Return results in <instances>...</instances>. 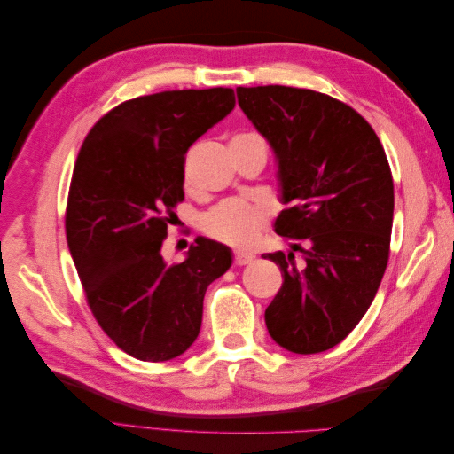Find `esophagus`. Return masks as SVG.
Returning a JSON list of instances; mask_svg holds the SVG:
<instances>
[{"mask_svg":"<svg viewBox=\"0 0 454 454\" xmlns=\"http://www.w3.org/2000/svg\"><path fill=\"white\" fill-rule=\"evenodd\" d=\"M254 259H255V255L252 252H244V250L235 252V265H248Z\"/></svg>","mask_w":454,"mask_h":454,"instance_id":"1","label":"esophagus"}]
</instances>
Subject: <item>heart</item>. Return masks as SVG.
<instances>
[{"mask_svg":"<svg viewBox=\"0 0 454 454\" xmlns=\"http://www.w3.org/2000/svg\"><path fill=\"white\" fill-rule=\"evenodd\" d=\"M269 215L265 202L252 204L248 200L229 199L219 202L202 215L200 227L206 235L232 246L250 244Z\"/></svg>","mask_w":454,"mask_h":454,"instance_id":"obj_1","label":"heart"}]
</instances>
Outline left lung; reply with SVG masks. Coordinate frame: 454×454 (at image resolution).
I'll use <instances>...</instances> for the list:
<instances>
[{
    "instance_id": "left-lung-1",
    "label": "left lung",
    "mask_w": 454,
    "mask_h": 454,
    "mask_svg": "<svg viewBox=\"0 0 454 454\" xmlns=\"http://www.w3.org/2000/svg\"><path fill=\"white\" fill-rule=\"evenodd\" d=\"M237 98L272 149L280 200L292 204L274 222L292 250L265 254L284 277L265 310L269 335L295 354L329 350L364 318L388 263L387 155L369 122L327 94L267 85L237 87Z\"/></svg>"
}]
</instances>
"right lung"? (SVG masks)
<instances>
[{
  "instance_id": "obj_1",
  "label": "right lung",
  "mask_w": 454,
  "mask_h": 454,
  "mask_svg": "<svg viewBox=\"0 0 454 454\" xmlns=\"http://www.w3.org/2000/svg\"><path fill=\"white\" fill-rule=\"evenodd\" d=\"M232 107L223 87L140 96L106 114L81 145L67 248L94 318L136 360L167 362L193 345L206 287L232 263L229 246L204 237L177 265L160 254L184 200L187 149Z\"/></svg>"
}]
</instances>
